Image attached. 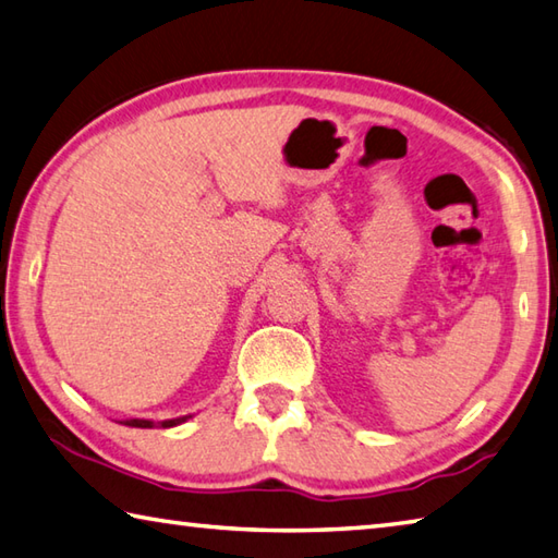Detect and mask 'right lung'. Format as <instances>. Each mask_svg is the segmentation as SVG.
<instances>
[{
	"instance_id": "1",
	"label": "right lung",
	"mask_w": 558,
	"mask_h": 558,
	"mask_svg": "<svg viewBox=\"0 0 558 558\" xmlns=\"http://www.w3.org/2000/svg\"><path fill=\"white\" fill-rule=\"evenodd\" d=\"M192 415H182V417H172V420H162V423H157L160 427H177L186 423V420ZM121 425H129V427H155L153 420H143V417H131V420H121Z\"/></svg>"
}]
</instances>
